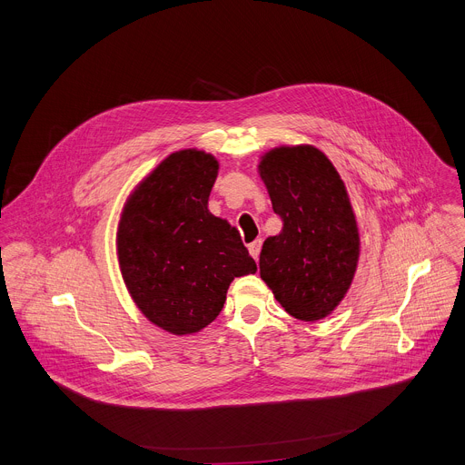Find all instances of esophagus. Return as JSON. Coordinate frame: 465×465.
<instances>
[{
	"instance_id": "esophagus-1",
	"label": "esophagus",
	"mask_w": 465,
	"mask_h": 465,
	"mask_svg": "<svg viewBox=\"0 0 465 465\" xmlns=\"http://www.w3.org/2000/svg\"><path fill=\"white\" fill-rule=\"evenodd\" d=\"M261 244H262V241L261 239H255L253 242H250L248 244V250H250V255L257 261L259 259V252H261Z\"/></svg>"
}]
</instances>
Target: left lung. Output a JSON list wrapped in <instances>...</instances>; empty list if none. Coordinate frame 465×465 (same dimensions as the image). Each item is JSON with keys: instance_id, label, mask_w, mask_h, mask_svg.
Returning a JSON list of instances; mask_svg holds the SVG:
<instances>
[{"instance_id": "8db88e82", "label": "left lung", "mask_w": 465, "mask_h": 465, "mask_svg": "<svg viewBox=\"0 0 465 465\" xmlns=\"http://www.w3.org/2000/svg\"><path fill=\"white\" fill-rule=\"evenodd\" d=\"M283 228L259 255L261 278L283 309L305 322L333 311L359 259V230L337 169L309 145L271 151L259 165Z\"/></svg>"}]
</instances>
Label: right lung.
I'll list each match as a JSON object with an SVG mask.
<instances>
[{"label":"right lung","mask_w":465,"mask_h":465,"mask_svg":"<svg viewBox=\"0 0 465 465\" xmlns=\"http://www.w3.org/2000/svg\"><path fill=\"white\" fill-rule=\"evenodd\" d=\"M217 171L212 154L174 153L140 183L121 217L124 283L142 312L173 335L212 323L233 278L257 271L237 228L208 212Z\"/></svg>","instance_id":"obj_1"}]
</instances>
